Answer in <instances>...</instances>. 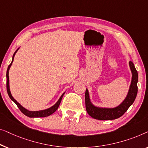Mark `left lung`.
<instances>
[{
  "label": "left lung",
  "mask_w": 148,
  "mask_h": 148,
  "mask_svg": "<svg viewBox=\"0 0 148 148\" xmlns=\"http://www.w3.org/2000/svg\"><path fill=\"white\" fill-rule=\"evenodd\" d=\"M132 72V80L127 95L119 105L115 107H103L95 105L91 101L88 88L85 92V105L87 113L90 116L98 120H113L121 116L134 103L137 94L138 74L132 62H129Z\"/></svg>",
  "instance_id": "left-lung-1"
}]
</instances>
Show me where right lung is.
<instances>
[{
  "label": "right lung",
  "mask_w": 148,
  "mask_h": 148,
  "mask_svg": "<svg viewBox=\"0 0 148 148\" xmlns=\"http://www.w3.org/2000/svg\"><path fill=\"white\" fill-rule=\"evenodd\" d=\"M18 49H19V47H18L17 49H16V50L15 51V52L14 53L13 56H12V62H11V64H10V65L9 66V67H8L7 70V74H6V76H7V90L8 95H9L10 99H11L12 101H13L14 103H15L16 105H17V107H18V109H20V111H21L22 113L24 114V115H25L26 116H29V117H45V116L51 115V114H53L54 112H55L56 110L58 109V108L59 107V105H60V103H61L62 97H63V96H64V94H65L66 92H64L63 94L61 95V97H60V99L58 100V101L56 102V103L54 104L53 106H51V107L48 108V109H43V110H40V111H29V110L25 109V108L23 107V106L21 105L20 103H18V102L16 101L15 99H14V97H12V95H11V90H10V86H9V72L10 68H11V66L12 65V62H13L14 56H15L16 53L17 52V51L18 50Z\"/></svg>",
  "instance_id": "right-lung-1"
}]
</instances>
